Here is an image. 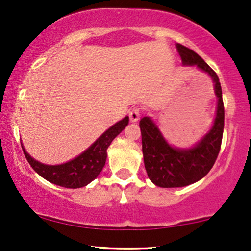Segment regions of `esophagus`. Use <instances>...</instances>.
Masks as SVG:
<instances>
[{"label":"esophagus","instance_id":"esophagus-1","mask_svg":"<svg viewBox=\"0 0 251 251\" xmlns=\"http://www.w3.org/2000/svg\"><path fill=\"white\" fill-rule=\"evenodd\" d=\"M129 118H130V121L131 122H137L140 118V111L139 108H132L131 111L129 112Z\"/></svg>","mask_w":251,"mask_h":251}]
</instances>
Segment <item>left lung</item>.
I'll return each mask as SVG.
<instances>
[{
    "instance_id": "1",
    "label": "left lung",
    "mask_w": 251,
    "mask_h": 251,
    "mask_svg": "<svg viewBox=\"0 0 251 251\" xmlns=\"http://www.w3.org/2000/svg\"><path fill=\"white\" fill-rule=\"evenodd\" d=\"M176 48L184 66H197L210 76L217 97V107L211 129L188 149L170 145L151 116L140 120L146 173L153 184L164 188L187 186L202 179L217 159L224 131V104L217 74L193 50L179 43Z\"/></svg>"
}]
</instances>
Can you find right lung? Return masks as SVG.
Masks as SVG:
<instances>
[{"mask_svg":"<svg viewBox=\"0 0 251 251\" xmlns=\"http://www.w3.org/2000/svg\"><path fill=\"white\" fill-rule=\"evenodd\" d=\"M129 118L126 116L121 121L116 122L111 128L106 130L90 147H88L80 155L73 160L61 164H44L33 159L26 152L22 144L24 154L30 167L50 183L66 188H80L87 186L98 175L101 173L107 157V149L113 139L128 126Z\"/></svg>","mask_w":251,"mask_h":251,"instance_id":"right-lung-1","label":"right lung"}]
</instances>
